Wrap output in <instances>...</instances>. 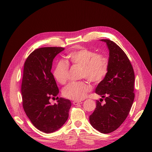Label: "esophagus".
Here are the masks:
<instances>
[{
  "mask_svg": "<svg viewBox=\"0 0 152 152\" xmlns=\"http://www.w3.org/2000/svg\"><path fill=\"white\" fill-rule=\"evenodd\" d=\"M82 103V102H79V101H74V102H73V104L74 105H78Z\"/></svg>",
  "mask_w": 152,
  "mask_h": 152,
  "instance_id": "1",
  "label": "esophagus"
}]
</instances>
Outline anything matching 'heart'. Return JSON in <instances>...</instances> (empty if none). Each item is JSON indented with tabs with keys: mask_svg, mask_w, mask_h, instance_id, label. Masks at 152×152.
<instances>
[{
	"mask_svg": "<svg viewBox=\"0 0 152 152\" xmlns=\"http://www.w3.org/2000/svg\"><path fill=\"white\" fill-rule=\"evenodd\" d=\"M67 63L81 67L80 77L86 78L94 83L102 82L107 75L108 63L107 59L102 55L96 54L93 50L81 48L69 53ZM68 65L63 61H58L55 65L53 74L54 79L61 84H65L68 80ZM91 90V86L86 81L72 82L63 90L65 98L80 101L86 97Z\"/></svg>",
	"mask_w": 152,
	"mask_h": 152,
	"instance_id": "obj_1",
	"label": "heart"
}]
</instances>
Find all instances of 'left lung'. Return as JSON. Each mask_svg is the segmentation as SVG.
Masks as SVG:
<instances>
[{
  "instance_id": "1",
  "label": "left lung",
  "mask_w": 152,
  "mask_h": 152,
  "mask_svg": "<svg viewBox=\"0 0 152 152\" xmlns=\"http://www.w3.org/2000/svg\"><path fill=\"white\" fill-rule=\"evenodd\" d=\"M100 40L109 49L108 70L96 87V93L104 98L105 103L96 101L89 122L95 129L107 134L120 127L130 112L134 99V72L127 55L118 45L108 39Z\"/></svg>"
}]
</instances>
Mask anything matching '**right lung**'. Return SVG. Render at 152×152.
I'll return each instance as SVG.
<instances>
[{"instance_id": "obj_1", "label": "right lung", "mask_w": 152, "mask_h": 152, "mask_svg": "<svg viewBox=\"0 0 152 152\" xmlns=\"http://www.w3.org/2000/svg\"><path fill=\"white\" fill-rule=\"evenodd\" d=\"M65 48L47 47L37 49L26 59L21 83L23 107L33 125L40 131L51 133L60 129L68 118L72 104L58 98L57 103L49 99L59 93L53 73L54 58Z\"/></svg>"}]
</instances>
